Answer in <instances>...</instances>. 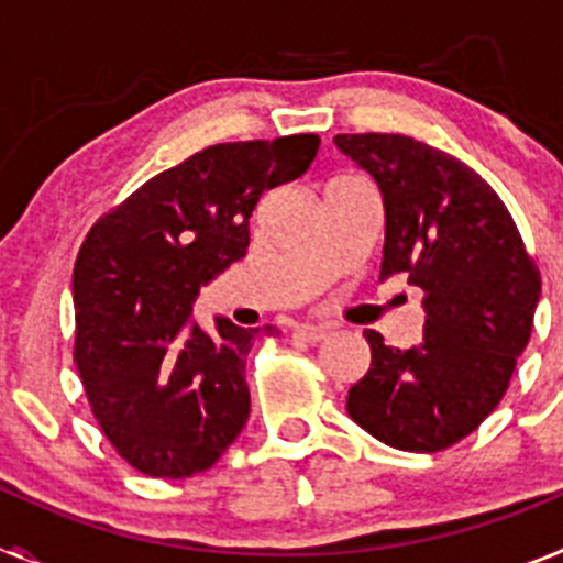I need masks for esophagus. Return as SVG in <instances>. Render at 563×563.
Instances as JSON below:
<instances>
[{"label":"esophagus","mask_w":563,"mask_h":563,"mask_svg":"<svg viewBox=\"0 0 563 563\" xmlns=\"http://www.w3.org/2000/svg\"><path fill=\"white\" fill-rule=\"evenodd\" d=\"M327 335H330V330H327V327H312V324L296 327V332H292V338H296V341H305V343L324 341Z\"/></svg>","instance_id":"obj_1"}]
</instances>
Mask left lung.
Listing matches in <instances>:
<instances>
[{
	"label": "left lung",
	"instance_id": "8db88e82",
	"mask_svg": "<svg viewBox=\"0 0 563 563\" xmlns=\"http://www.w3.org/2000/svg\"><path fill=\"white\" fill-rule=\"evenodd\" d=\"M383 200L380 278L422 290V341L386 346L366 330L369 372L346 397L363 431L434 454L479 429L505 397L533 330L539 267L514 217L474 168L406 134H335Z\"/></svg>",
	"mask_w": 563,
	"mask_h": 563
}]
</instances>
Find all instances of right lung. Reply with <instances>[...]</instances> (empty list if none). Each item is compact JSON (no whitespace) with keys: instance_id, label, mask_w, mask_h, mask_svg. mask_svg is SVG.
I'll return each instance as SVG.
<instances>
[{"instance_id":"right-lung-1","label":"right lung","mask_w":563,"mask_h":563,"mask_svg":"<svg viewBox=\"0 0 563 563\" xmlns=\"http://www.w3.org/2000/svg\"><path fill=\"white\" fill-rule=\"evenodd\" d=\"M318 143L290 134L202 148L154 174L84 239L76 366L101 431L141 474H202L245 429V361L258 330L222 316L202 330L194 301L247 253L262 194L301 177Z\"/></svg>"}]
</instances>
